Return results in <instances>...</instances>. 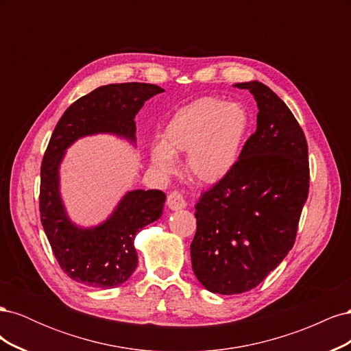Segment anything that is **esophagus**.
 <instances>
[{"label": "esophagus", "instance_id": "34e87169", "mask_svg": "<svg viewBox=\"0 0 351 351\" xmlns=\"http://www.w3.org/2000/svg\"><path fill=\"white\" fill-rule=\"evenodd\" d=\"M167 205L171 210H178V209H184L187 204H186V199L183 197V195L177 192V190H174V192L168 195Z\"/></svg>", "mask_w": 351, "mask_h": 351}]
</instances>
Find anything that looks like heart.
Returning a JSON list of instances; mask_svg holds the SVG:
<instances>
[{"instance_id": "b5f03b06", "label": "heart", "mask_w": 351, "mask_h": 351, "mask_svg": "<svg viewBox=\"0 0 351 351\" xmlns=\"http://www.w3.org/2000/svg\"><path fill=\"white\" fill-rule=\"evenodd\" d=\"M252 130L246 105L204 97L178 108L162 130V142L149 149L151 164L161 176L177 171V155L187 152V169L202 183L214 184L239 164Z\"/></svg>"}]
</instances>
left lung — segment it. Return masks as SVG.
<instances>
[{"mask_svg":"<svg viewBox=\"0 0 351 351\" xmlns=\"http://www.w3.org/2000/svg\"><path fill=\"white\" fill-rule=\"evenodd\" d=\"M258 104L256 132L231 174L200 196L192 268L210 293L254 289L291 250L309 193L302 127L289 107L258 80L236 83Z\"/></svg>","mask_w":351,"mask_h":351,"instance_id":"1","label":"left lung"}]
</instances>
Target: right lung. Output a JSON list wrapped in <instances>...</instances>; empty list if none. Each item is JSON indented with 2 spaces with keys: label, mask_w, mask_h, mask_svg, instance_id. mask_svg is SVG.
Segmentation results:
<instances>
[{
  "label": "right lung",
  "mask_w": 351,
  "mask_h": 351,
  "mask_svg": "<svg viewBox=\"0 0 351 351\" xmlns=\"http://www.w3.org/2000/svg\"><path fill=\"white\" fill-rule=\"evenodd\" d=\"M162 92L149 83L105 84L71 104L56 125L40 167V222L61 269L74 281L114 289L129 280L137 267L134 237L161 218L165 193L129 190L101 224L80 227L70 219L60 192L66 151L82 137L104 133L136 145V114Z\"/></svg>",
  "instance_id": "right-lung-1"
}]
</instances>
